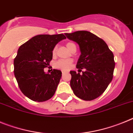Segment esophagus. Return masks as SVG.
Instances as JSON below:
<instances>
[{
  "instance_id": "1",
  "label": "esophagus",
  "mask_w": 133,
  "mask_h": 133,
  "mask_svg": "<svg viewBox=\"0 0 133 133\" xmlns=\"http://www.w3.org/2000/svg\"><path fill=\"white\" fill-rule=\"evenodd\" d=\"M64 72H66V71H64V70H62V73H63V75L64 73Z\"/></svg>"
}]
</instances>
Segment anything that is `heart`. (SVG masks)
Returning <instances> with one entry per match:
<instances>
[{"label":"heart","mask_w":133,"mask_h":133,"mask_svg":"<svg viewBox=\"0 0 133 133\" xmlns=\"http://www.w3.org/2000/svg\"><path fill=\"white\" fill-rule=\"evenodd\" d=\"M66 46L67 49H69V50H70L71 49H72V48L73 47V46H75V44H74V43L69 42V43H66ZM56 49H56V46H55V47H54L53 49H52V55H53V56H55V55H56ZM72 64V61L70 59L59 60V61H58L56 63H55V66H56L57 69H61V70H69L70 67H71Z\"/></svg>","instance_id":"obj_1"}]
</instances>
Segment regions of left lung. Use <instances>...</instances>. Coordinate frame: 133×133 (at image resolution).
<instances>
[{"label": "left lung", "instance_id": "left-lung-1", "mask_svg": "<svg viewBox=\"0 0 133 133\" xmlns=\"http://www.w3.org/2000/svg\"><path fill=\"white\" fill-rule=\"evenodd\" d=\"M66 36L78 44L81 53L77 64L78 72H70V87L84 101L98 98L112 81L115 66L113 53L103 39L90 32L79 30L66 33ZM82 69L85 70L80 75Z\"/></svg>", "mask_w": 133, "mask_h": 133}]
</instances>
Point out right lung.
I'll use <instances>...</instances> for the list:
<instances>
[{
  "label": "right lung",
  "mask_w": 133,
  "mask_h": 133,
  "mask_svg": "<svg viewBox=\"0 0 133 133\" xmlns=\"http://www.w3.org/2000/svg\"><path fill=\"white\" fill-rule=\"evenodd\" d=\"M66 36L59 35H39L21 46L14 60V73L18 87L32 101L43 102L52 98L61 80L62 72L53 69L46 73L52 58V49Z\"/></svg>",
  "instance_id": "right-lung-1"
}]
</instances>
